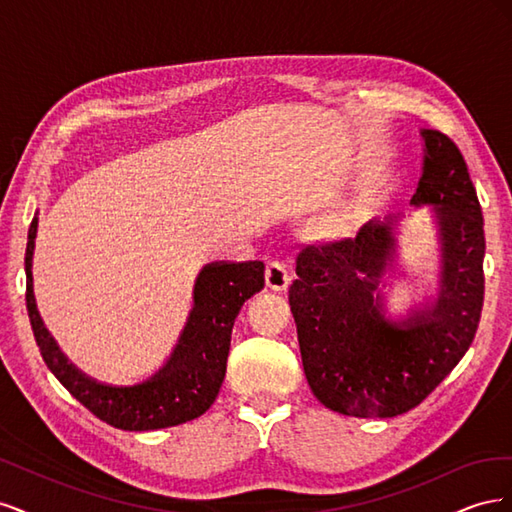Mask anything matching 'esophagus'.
<instances>
[{"mask_svg":"<svg viewBox=\"0 0 512 512\" xmlns=\"http://www.w3.org/2000/svg\"><path fill=\"white\" fill-rule=\"evenodd\" d=\"M267 284L271 290L282 292L290 284V269L284 260H271L267 267Z\"/></svg>","mask_w":512,"mask_h":512,"instance_id":"1","label":"esophagus"}]
</instances>
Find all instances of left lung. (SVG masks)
<instances>
[{
    "label": "left lung",
    "mask_w": 512,
    "mask_h": 512,
    "mask_svg": "<svg viewBox=\"0 0 512 512\" xmlns=\"http://www.w3.org/2000/svg\"><path fill=\"white\" fill-rule=\"evenodd\" d=\"M423 175L410 205H433L442 241L438 299L404 320L382 314L378 284L393 267L397 218L356 237L303 245L288 301L309 389L356 418L416 408L468 352L485 299V222L468 164L446 134L423 130Z\"/></svg>",
    "instance_id": "8db88e82"
}]
</instances>
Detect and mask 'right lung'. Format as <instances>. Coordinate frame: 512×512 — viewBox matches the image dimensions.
Masks as SVG:
<instances>
[{
	"label": "right lung",
	"instance_id": "add662e5",
	"mask_svg": "<svg viewBox=\"0 0 512 512\" xmlns=\"http://www.w3.org/2000/svg\"><path fill=\"white\" fill-rule=\"evenodd\" d=\"M38 218L27 232V314L36 344L53 376L74 399L100 421L126 431H151L188 423L205 414L220 393L226 376L232 324L243 303L265 288V265L250 262H211L198 273L194 307L166 363L141 384L108 386L76 369L46 331L34 299L32 256Z\"/></svg>",
	"mask_w": 512,
	"mask_h": 512
}]
</instances>
